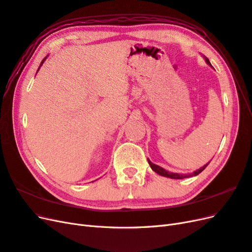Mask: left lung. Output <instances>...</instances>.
<instances>
[{"label":"left lung","instance_id":"obj_1","mask_svg":"<svg viewBox=\"0 0 252 252\" xmlns=\"http://www.w3.org/2000/svg\"><path fill=\"white\" fill-rule=\"evenodd\" d=\"M205 60H206V63H207L208 65H210V66H211V64H210V62H209V60H208L207 58H205ZM148 163H149V165H150V167H151V169L154 170L155 172H157V173H158V174H159V175H162V177L170 178V179H185V178L193 177V175H197L199 173H201V172L206 168V167L208 166V164H209V162H208L207 164L204 165L203 167H201L200 169H197V170L193 171L192 173H188V174H179V173H173V172H169V171L165 170L164 168H162V167H159L158 165H156V164H154L152 162H150V159H148Z\"/></svg>","mask_w":252,"mask_h":252}]
</instances>
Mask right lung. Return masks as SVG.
<instances>
[{
  "mask_svg": "<svg viewBox=\"0 0 252 252\" xmlns=\"http://www.w3.org/2000/svg\"><path fill=\"white\" fill-rule=\"evenodd\" d=\"M46 58H47V57H46ZM46 58H45V59H43V61H42V62H41V65H40V67H41V66H42V64L44 63V61H45V60H46ZM40 67H39V68H37V71H39V69H40ZM37 71H36V72H37Z\"/></svg>",
  "mask_w": 252,
  "mask_h": 252,
  "instance_id": "obj_1",
  "label": "right lung"
}]
</instances>
